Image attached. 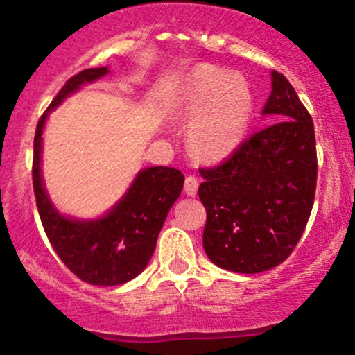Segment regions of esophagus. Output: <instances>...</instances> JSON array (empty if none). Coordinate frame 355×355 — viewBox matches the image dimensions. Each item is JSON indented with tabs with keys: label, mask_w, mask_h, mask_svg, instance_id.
<instances>
[{
	"label": "esophagus",
	"mask_w": 355,
	"mask_h": 355,
	"mask_svg": "<svg viewBox=\"0 0 355 355\" xmlns=\"http://www.w3.org/2000/svg\"><path fill=\"white\" fill-rule=\"evenodd\" d=\"M198 187H199L198 177H194V175H187V177H185V184H184L185 194L196 196L198 194Z\"/></svg>",
	"instance_id": "1"
}]
</instances>
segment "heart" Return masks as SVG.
<instances>
[{"instance_id":"1","label":"heart","mask_w":355,"mask_h":355,"mask_svg":"<svg viewBox=\"0 0 355 355\" xmlns=\"http://www.w3.org/2000/svg\"><path fill=\"white\" fill-rule=\"evenodd\" d=\"M254 113L249 84L220 67H199L178 89L175 114L189 123L187 142L196 156L221 159L244 141Z\"/></svg>"}]
</instances>
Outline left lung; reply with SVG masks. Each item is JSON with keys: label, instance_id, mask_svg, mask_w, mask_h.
I'll return each instance as SVG.
<instances>
[{"label": "left lung", "instance_id": "8db88e82", "mask_svg": "<svg viewBox=\"0 0 355 355\" xmlns=\"http://www.w3.org/2000/svg\"><path fill=\"white\" fill-rule=\"evenodd\" d=\"M271 121L228 159L200 168L202 245L216 266L261 273L284 263L311 216L318 180L314 123L292 84L271 71Z\"/></svg>", "mask_w": 355, "mask_h": 355}]
</instances>
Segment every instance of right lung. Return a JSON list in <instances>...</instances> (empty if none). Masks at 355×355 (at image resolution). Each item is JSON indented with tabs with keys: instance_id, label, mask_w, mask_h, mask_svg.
Listing matches in <instances>:
<instances>
[{
	"instance_id": "1",
	"label": "right lung",
	"mask_w": 355,
	"mask_h": 355,
	"mask_svg": "<svg viewBox=\"0 0 355 355\" xmlns=\"http://www.w3.org/2000/svg\"><path fill=\"white\" fill-rule=\"evenodd\" d=\"M106 73V67L78 71L68 78L39 118L34 135L32 184L42 227L60 259L85 284L113 287L132 280L148 266L164 218L184 187V175L180 170L168 166L146 168L137 175L127 196L105 218L96 221L68 220L53 207L42 187L39 170L42 127L48 111L82 84Z\"/></svg>"
}]
</instances>
